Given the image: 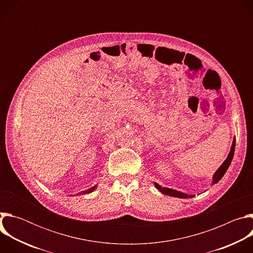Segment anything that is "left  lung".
Masks as SVG:
<instances>
[{
  "label": "left lung",
  "mask_w": 253,
  "mask_h": 253,
  "mask_svg": "<svg viewBox=\"0 0 253 253\" xmlns=\"http://www.w3.org/2000/svg\"><path fill=\"white\" fill-rule=\"evenodd\" d=\"M234 150H235V137L233 138V142H232V145H231V149H230V152L227 156V158L225 159V161L222 163V165L217 169V171H216L213 175V182L212 184H215L217 183L219 180L223 177V175L225 174L226 170L228 169L231 161H232V158H233V155H234ZM154 185L155 187L163 194L165 195H169V196H174V197H179V198H192L194 197V195H188V194H185L183 192H180V191H177V190H174V189H170V188H166V187H162L161 185L157 184L156 182H154Z\"/></svg>",
  "instance_id": "1"
}]
</instances>
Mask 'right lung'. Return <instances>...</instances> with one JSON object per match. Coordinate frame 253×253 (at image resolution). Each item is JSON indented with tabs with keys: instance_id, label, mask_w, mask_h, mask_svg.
Returning a JSON list of instances; mask_svg holds the SVG:
<instances>
[{
	"instance_id": "add662e5",
	"label": "right lung",
	"mask_w": 253,
	"mask_h": 253,
	"mask_svg": "<svg viewBox=\"0 0 253 253\" xmlns=\"http://www.w3.org/2000/svg\"><path fill=\"white\" fill-rule=\"evenodd\" d=\"M96 187H97V186H93V187H91V188H89V189H87V190H85V191H82V192H81V194H87V193H91L92 191H94V190L96 189Z\"/></svg>"
}]
</instances>
